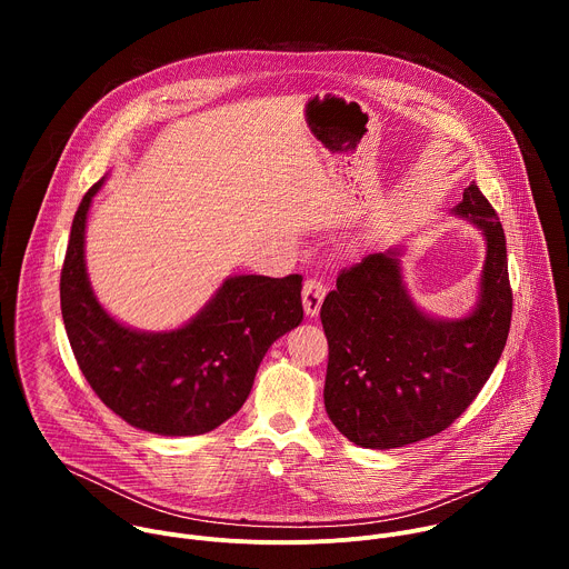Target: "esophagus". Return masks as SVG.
Returning <instances> with one entry per match:
<instances>
[{"mask_svg": "<svg viewBox=\"0 0 569 569\" xmlns=\"http://www.w3.org/2000/svg\"><path fill=\"white\" fill-rule=\"evenodd\" d=\"M323 297H327V286H323L321 279L317 277H310L303 281V292H301V299H303V310L306 315L315 317L321 308V301Z\"/></svg>", "mask_w": 569, "mask_h": 569, "instance_id": "esophagus-1", "label": "esophagus"}]
</instances>
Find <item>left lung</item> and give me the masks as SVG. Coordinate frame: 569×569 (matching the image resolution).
I'll return each mask as SVG.
<instances>
[{
  "label": "left lung",
  "instance_id": "8db88e82",
  "mask_svg": "<svg viewBox=\"0 0 569 569\" xmlns=\"http://www.w3.org/2000/svg\"><path fill=\"white\" fill-rule=\"evenodd\" d=\"M455 213L472 220L489 248L481 299L468 317L423 315L405 292L398 250L345 268L321 303L329 340L323 405L362 448H400L452 426L505 351L513 312L505 229L475 182Z\"/></svg>",
  "mask_w": 569,
  "mask_h": 569
}]
</instances>
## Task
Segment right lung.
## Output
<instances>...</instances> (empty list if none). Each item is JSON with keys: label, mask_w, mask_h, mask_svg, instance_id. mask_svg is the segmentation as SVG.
Instances as JSON below:
<instances>
[{"label": "right lung", "mask_w": 569, "mask_h": 569, "mask_svg": "<svg viewBox=\"0 0 569 569\" xmlns=\"http://www.w3.org/2000/svg\"><path fill=\"white\" fill-rule=\"evenodd\" d=\"M101 184L83 196L73 216L60 272L73 358L94 393L126 423L164 437L211 432L248 400L272 342L301 323V277H233L187 327L130 331L101 308L86 272V220Z\"/></svg>", "instance_id": "add662e5"}]
</instances>
